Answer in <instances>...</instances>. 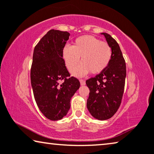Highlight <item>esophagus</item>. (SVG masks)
<instances>
[{
	"instance_id": "esophagus-1",
	"label": "esophagus",
	"mask_w": 154,
	"mask_h": 154,
	"mask_svg": "<svg viewBox=\"0 0 154 154\" xmlns=\"http://www.w3.org/2000/svg\"><path fill=\"white\" fill-rule=\"evenodd\" d=\"M80 85H85V81L84 80H80Z\"/></svg>"
}]
</instances>
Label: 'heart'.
<instances>
[{
	"label": "heart",
	"mask_w": 154,
	"mask_h": 154,
	"mask_svg": "<svg viewBox=\"0 0 154 154\" xmlns=\"http://www.w3.org/2000/svg\"><path fill=\"white\" fill-rule=\"evenodd\" d=\"M62 57L69 70L76 66L80 57L82 63L72 73L75 76L81 77L90 72L92 74L103 72L110 63L112 50L107 42L90 35H85L77 38L72 46L67 45L64 47Z\"/></svg>",
	"instance_id": "obj_1"
}]
</instances>
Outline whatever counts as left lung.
Wrapping results in <instances>:
<instances>
[{"label": "left lung", "mask_w": 154, "mask_h": 154, "mask_svg": "<svg viewBox=\"0 0 154 154\" xmlns=\"http://www.w3.org/2000/svg\"><path fill=\"white\" fill-rule=\"evenodd\" d=\"M105 37L112 50V57L107 67L96 77L86 81L89 89L87 107L96 119L107 120L119 108L125 89L126 64L119 45L107 33Z\"/></svg>", "instance_id": "1"}]
</instances>
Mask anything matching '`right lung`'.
<instances>
[{
    "instance_id": "obj_1",
    "label": "right lung",
    "mask_w": 154,
    "mask_h": 154,
    "mask_svg": "<svg viewBox=\"0 0 154 154\" xmlns=\"http://www.w3.org/2000/svg\"><path fill=\"white\" fill-rule=\"evenodd\" d=\"M69 36L67 32L49 30L33 54L30 74L33 93L40 111L51 120H60L67 115L71 98L80 85L77 79L69 78L62 57Z\"/></svg>"
}]
</instances>
